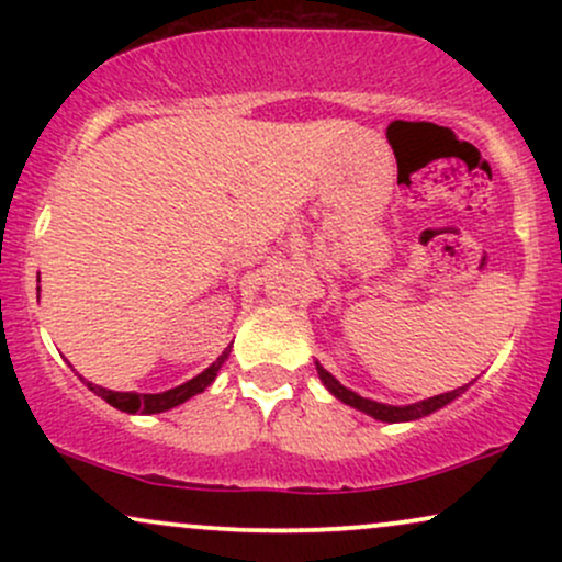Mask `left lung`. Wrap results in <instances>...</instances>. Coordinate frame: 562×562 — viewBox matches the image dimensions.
I'll return each mask as SVG.
<instances>
[{
  "mask_svg": "<svg viewBox=\"0 0 562 562\" xmlns=\"http://www.w3.org/2000/svg\"><path fill=\"white\" fill-rule=\"evenodd\" d=\"M317 364V375L322 383H325V389L333 393L335 398H340V402L353 406V409L364 412V415L375 417L380 423H412V420H420V417H428L434 415V412L441 409V406H447L454 402L457 396H462L470 389L468 385H462V389H454L449 393H438V396H430V398H423V402H415V404H404V406H393V404H380V402H372V398H364L359 396V393H353L351 389H346V385H340V380H335L330 372L325 370L319 362Z\"/></svg>",
  "mask_w": 562,
  "mask_h": 562,
  "instance_id": "obj_1",
  "label": "left lung"
}]
</instances>
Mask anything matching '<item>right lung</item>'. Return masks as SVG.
<instances>
[{
  "label": "right lung",
  "mask_w": 562,
  "mask_h": 562,
  "mask_svg": "<svg viewBox=\"0 0 562 562\" xmlns=\"http://www.w3.org/2000/svg\"><path fill=\"white\" fill-rule=\"evenodd\" d=\"M229 359V348H224L222 357L216 359L214 364L205 367L200 375H195L192 380H187V383L177 385V389H169L164 393H137V391H111V389H102V385L97 383H89V380H83L87 383V389L97 393L100 398H105L108 404L115 406V409L121 412H128V415H158V412H166V409H173V406L184 404L187 398L198 396V393H203L209 389L211 383H214L218 370H222V364Z\"/></svg>",
  "instance_id": "obj_1"
}]
</instances>
